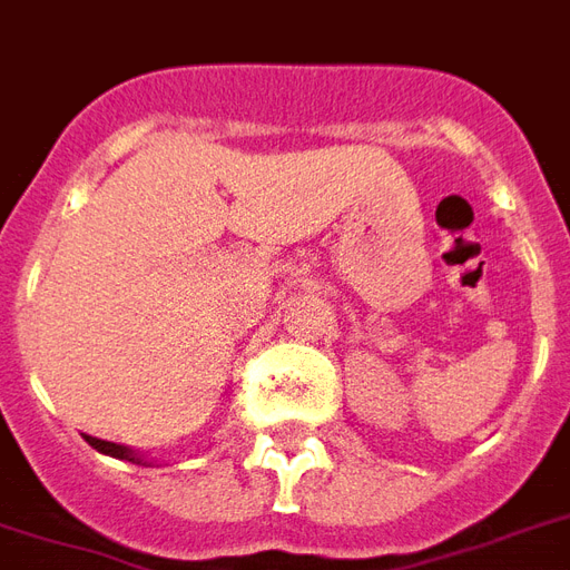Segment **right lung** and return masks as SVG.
I'll return each mask as SVG.
<instances>
[{
    "label": "right lung",
    "instance_id": "right-lung-1",
    "mask_svg": "<svg viewBox=\"0 0 570 570\" xmlns=\"http://www.w3.org/2000/svg\"><path fill=\"white\" fill-rule=\"evenodd\" d=\"M86 442L92 445V449H98L101 454H110V458H121V460H130V463H140V460L134 458L125 445H116V442H104V440H95V436H86Z\"/></svg>",
    "mask_w": 570,
    "mask_h": 570
}]
</instances>
